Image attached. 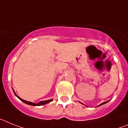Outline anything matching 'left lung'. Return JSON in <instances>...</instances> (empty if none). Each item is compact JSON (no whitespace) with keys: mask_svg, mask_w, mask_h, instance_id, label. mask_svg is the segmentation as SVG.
I'll use <instances>...</instances> for the list:
<instances>
[{"mask_svg":"<svg viewBox=\"0 0 128 128\" xmlns=\"http://www.w3.org/2000/svg\"><path fill=\"white\" fill-rule=\"evenodd\" d=\"M108 102V101H106V102H103V103H102V104H100V105L98 106H101V105H102V104H105V103ZM80 103H81V102H80ZM81 104H82V103H81Z\"/></svg>","mask_w":128,"mask_h":128,"instance_id":"1","label":"left lung"}]
</instances>
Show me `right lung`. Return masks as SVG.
Segmentation results:
<instances>
[{
  "label": "right lung",
  "instance_id": "right-lung-1",
  "mask_svg": "<svg viewBox=\"0 0 128 128\" xmlns=\"http://www.w3.org/2000/svg\"><path fill=\"white\" fill-rule=\"evenodd\" d=\"M13 92H14V93H15V95H16V96H17L18 98H19L20 100L22 102H23L26 103V104H28V105H30V106H42V105H44V104H48V103L50 102H52V101H53V99H50V100H44V101H40V102L37 103V104H35V103H33V102H29V101H26L25 100H23L21 98H20L19 96H18L17 95H16V93H15V92H14V90H13Z\"/></svg>",
  "mask_w": 128,
  "mask_h": 128
}]
</instances>
